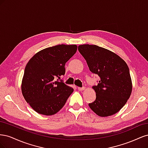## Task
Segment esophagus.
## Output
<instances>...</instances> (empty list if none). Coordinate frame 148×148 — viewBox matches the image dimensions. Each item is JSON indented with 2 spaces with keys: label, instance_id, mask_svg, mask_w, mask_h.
I'll return each mask as SVG.
<instances>
[{
  "label": "esophagus",
  "instance_id": "34e87169",
  "mask_svg": "<svg viewBox=\"0 0 148 148\" xmlns=\"http://www.w3.org/2000/svg\"><path fill=\"white\" fill-rule=\"evenodd\" d=\"M78 89L79 91H83V90H84L85 89V88L84 87H83V88H80V87H78Z\"/></svg>",
  "mask_w": 148,
  "mask_h": 148
}]
</instances>
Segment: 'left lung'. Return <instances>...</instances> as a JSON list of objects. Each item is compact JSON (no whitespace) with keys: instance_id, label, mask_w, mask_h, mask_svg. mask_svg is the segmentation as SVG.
I'll use <instances>...</instances> for the list:
<instances>
[{"instance_id":"8db88e82","label":"left lung","mask_w":148,"mask_h":148,"mask_svg":"<svg viewBox=\"0 0 148 148\" xmlns=\"http://www.w3.org/2000/svg\"><path fill=\"white\" fill-rule=\"evenodd\" d=\"M78 51L89 70L100 78L97 86L92 87L96 98L89 104L90 109L102 117L118 112L132 91V78L126 62L114 52L96 45H79Z\"/></svg>"}]
</instances>
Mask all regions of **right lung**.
Masks as SVG:
<instances>
[{
  "label": "right lung",
  "instance_id": "add662e5",
  "mask_svg": "<svg viewBox=\"0 0 148 148\" xmlns=\"http://www.w3.org/2000/svg\"><path fill=\"white\" fill-rule=\"evenodd\" d=\"M77 46L57 45L34 54L25 69L21 89L25 101L34 111L44 115L57 113L73 89L56 81L65 73V65L77 51Z\"/></svg>",
  "mask_w": 148,
  "mask_h": 148
}]
</instances>
